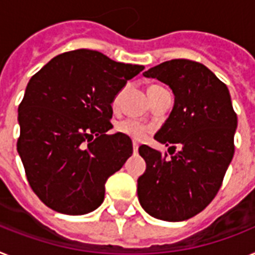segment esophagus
I'll use <instances>...</instances> for the list:
<instances>
[{
    "label": "esophagus",
    "instance_id": "1",
    "mask_svg": "<svg viewBox=\"0 0 255 255\" xmlns=\"http://www.w3.org/2000/svg\"><path fill=\"white\" fill-rule=\"evenodd\" d=\"M138 148H139V144L136 142H132V151H134V153L138 152Z\"/></svg>",
    "mask_w": 255,
    "mask_h": 255
}]
</instances>
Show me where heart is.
Here are the masks:
<instances>
[{"label":"heart","instance_id":"obj_1","mask_svg":"<svg viewBox=\"0 0 255 255\" xmlns=\"http://www.w3.org/2000/svg\"><path fill=\"white\" fill-rule=\"evenodd\" d=\"M159 86H151L148 90H152V88H156ZM120 96L121 94H117L113 99V105H117L120 102ZM116 130L120 134H124V135L129 136L131 139L134 140H144L148 136V134L151 132V126L146 125V124L139 123V121H135V120H123V121H120L116 125Z\"/></svg>","mask_w":255,"mask_h":255}]
</instances>
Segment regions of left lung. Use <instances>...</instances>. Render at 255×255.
Instances as JSON below:
<instances>
[{
    "label": "left lung",
    "instance_id": "8db88e82",
    "mask_svg": "<svg viewBox=\"0 0 255 255\" xmlns=\"http://www.w3.org/2000/svg\"><path fill=\"white\" fill-rule=\"evenodd\" d=\"M172 88L174 105L155 139L170 156L142 144L146 172L138 178V199L151 216L182 222L207 207L218 194L235 153L237 115L228 88L205 65L170 60L143 73Z\"/></svg>",
    "mask_w": 255,
    "mask_h": 255
}]
</instances>
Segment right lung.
<instances>
[{
	"mask_svg": "<svg viewBox=\"0 0 255 255\" xmlns=\"http://www.w3.org/2000/svg\"><path fill=\"white\" fill-rule=\"evenodd\" d=\"M143 69L77 49L52 58L29 79L18 108L16 150L44 205L66 215L102 205L108 177L132 153L129 136L107 134L113 99Z\"/></svg>",
	"mask_w": 255,
	"mask_h": 255,
	"instance_id": "right-lung-1",
	"label": "right lung"
}]
</instances>
